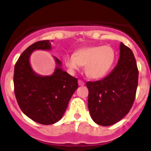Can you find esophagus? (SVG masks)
I'll return each instance as SVG.
<instances>
[{"mask_svg": "<svg viewBox=\"0 0 151 151\" xmlns=\"http://www.w3.org/2000/svg\"><path fill=\"white\" fill-rule=\"evenodd\" d=\"M78 84H79V86H84L85 83H84L83 81H81V80H79V81H78Z\"/></svg>", "mask_w": 151, "mask_h": 151, "instance_id": "1", "label": "esophagus"}]
</instances>
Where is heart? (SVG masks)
Wrapping results in <instances>:
<instances>
[{"instance_id": "1", "label": "heart", "mask_w": 151, "mask_h": 151, "mask_svg": "<svg viewBox=\"0 0 151 151\" xmlns=\"http://www.w3.org/2000/svg\"><path fill=\"white\" fill-rule=\"evenodd\" d=\"M116 52L110 46H93L77 50L74 55H67L65 63L70 70L85 66L86 75L99 80L109 73L115 62Z\"/></svg>"}]
</instances>
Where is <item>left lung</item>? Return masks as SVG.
Segmentation results:
<instances>
[{"label":"left lung","instance_id":"8db88e82","mask_svg":"<svg viewBox=\"0 0 151 151\" xmlns=\"http://www.w3.org/2000/svg\"><path fill=\"white\" fill-rule=\"evenodd\" d=\"M119 59L114 70L101 81L86 83L88 108L93 121L103 126L119 122L135 99L138 70L132 51L120 43Z\"/></svg>","mask_w":151,"mask_h":151}]
</instances>
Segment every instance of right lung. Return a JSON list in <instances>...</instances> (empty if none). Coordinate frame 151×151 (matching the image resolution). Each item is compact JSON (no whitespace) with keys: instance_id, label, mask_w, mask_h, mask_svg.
Listing matches in <instances>:
<instances>
[{"instance_id":"1","label":"right lung","mask_w":151,"mask_h":151,"mask_svg":"<svg viewBox=\"0 0 151 151\" xmlns=\"http://www.w3.org/2000/svg\"><path fill=\"white\" fill-rule=\"evenodd\" d=\"M51 42L40 40L22 53L14 68V92L20 109L34 121L50 125L62 119L70 98L78 88L77 79L61 68L62 62L54 57L56 67L50 76L34 71L29 58L35 50H50Z\"/></svg>"}]
</instances>
